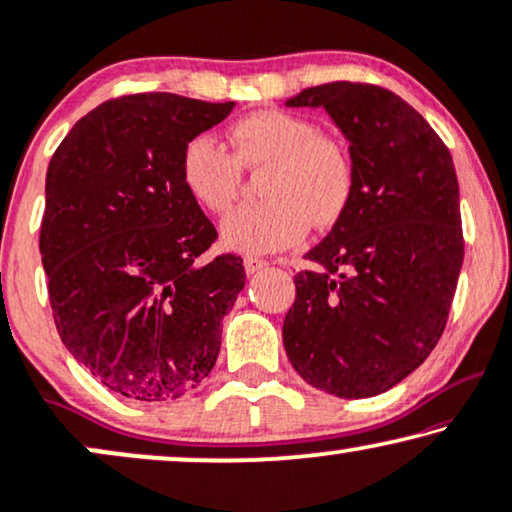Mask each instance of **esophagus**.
Listing matches in <instances>:
<instances>
[{
	"label": "esophagus",
	"mask_w": 512,
	"mask_h": 512,
	"mask_svg": "<svg viewBox=\"0 0 512 512\" xmlns=\"http://www.w3.org/2000/svg\"><path fill=\"white\" fill-rule=\"evenodd\" d=\"M243 267H245V274L252 276V274H257V271H262L264 267H267V262L260 260V257H245Z\"/></svg>",
	"instance_id": "34e87169"
}]
</instances>
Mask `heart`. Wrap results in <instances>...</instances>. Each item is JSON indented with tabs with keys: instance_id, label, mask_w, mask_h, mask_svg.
Returning <instances> with one entry per match:
<instances>
[{
	"instance_id": "heart-1",
	"label": "heart",
	"mask_w": 512,
	"mask_h": 512,
	"mask_svg": "<svg viewBox=\"0 0 512 512\" xmlns=\"http://www.w3.org/2000/svg\"><path fill=\"white\" fill-rule=\"evenodd\" d=\"M231 156L220 140L199 133L182 152V182L210 213H224L236 199L241 166L264 168L267 201L241 206L224 217L220 238L229 250L260 255L302 241L309 227L330 229L342 220L356 189V168L342 142L323 135L313 121L260 109L231 128Z\"/></svg>"
}]
</instances>
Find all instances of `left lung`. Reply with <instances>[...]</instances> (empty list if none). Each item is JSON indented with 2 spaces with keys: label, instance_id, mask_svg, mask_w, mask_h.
I'll use <instances>...</instances> for the list:
<instances>
[{
  "label": "left lung",
  "instance_id": "obj_1",
  "mask_svg": "<svg viewBox=\"0 0 512 512\" xmlns=\"http://www.w3.org/2000/svg\"><path fill=\"white\" fill-rule=\"evenodd\" d=\"M285 105L323 107L356 168L349 208L295 276L285 353L313 388L370 398L417 370L445 330L463 264L452 154L381 86L332 81Z\"/></svg>",
  "mask_w": 512,
  "mask_h": 512
}]
</instances>
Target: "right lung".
<instances>
[{"mask_svg": "<svg viewBox=\"0 0 512 512\" xmlns=\"http://www.w3.org/2000/svg\"><path fill=\"white\" fill-rule=\"evenodd\" d=\"M231 109L175 93L107 100L74 124L49 163L39 252L58 335L124 398H180L220 353L243 260L199 262L217 231L180 166L187 142Z\"/></svg>", "mask_w": 512, "mask_h": 512, "instance_id": "add662e5", "label": "right lung"}]
</instances>
